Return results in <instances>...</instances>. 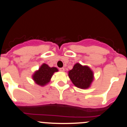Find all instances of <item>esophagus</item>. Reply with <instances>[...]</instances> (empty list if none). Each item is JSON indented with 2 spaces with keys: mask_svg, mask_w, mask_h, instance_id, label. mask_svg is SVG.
Instances as JSON below:
<instances>
[{
  "mask_svg": "<svg viewBox=\"0 0 127 127\" xmlns=\"http://www.w3.org/2000/svg\"><path fill=\"white\" fill-rule=\"evenodd\" d=\"M60 71L61 72H64L65 71V69L64 67H61V68H60Z\"/></svg>",
  "mask_w": 127,
  "mask_h": 127,
  "instance_id": "obj_1",
  "label": "esophagus"
}]
</instances>
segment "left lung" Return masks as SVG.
Masks as SVG:
<instances>
[{
  "instance_id": "8db88e82",
  "label": "left lung",
  "mask_w": 127,
  "mask_h": 127,
  "mask_svg": "<svg viewBox=\"0 0 127 127\" xmlns=\"http://www.w3.org/2000/svg\"><path fill=\"white\" fill-rule=\"evenodd\" d=\"M68 75L72 84L80 89H87L90 87L94 80V74L90 67L78 63L68 71Z\"/></svg>"
}]
</instances>
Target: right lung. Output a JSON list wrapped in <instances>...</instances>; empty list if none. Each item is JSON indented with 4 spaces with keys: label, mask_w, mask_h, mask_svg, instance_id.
I'll return each instance as SVG.
<instances>
[{
    "label": "right lung",
    "mask_w": 127,
    "mask_h": 127,
    "mask_svg": "<svg viewBox=\"0 0 127 127\" xmlns=\"http://www.w3.org/2000/svg\"><path fill=\"white\" fill-rule=\"evenodd\" d=\"M58 71L55 67H50L47 64L43 63L39 69L33 74L32 78L34 82L38 85L43 87L50 82L53 74Z\"/></svg>",
    "instance_id": "right-lung-1"
}]
</instances>
